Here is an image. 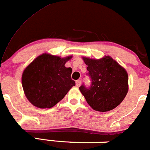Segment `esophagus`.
I'll list each match as a JSON object with an SVG mask.
<instances>
[{
	"instance_id": "esophagus-1",
	"label": "esophagus",
	"mask_w": 150,
	"mask_h": 150,
	"mask_svg": "<svg viewBox=\"0 0 150 150\" xmlns=\"http://www.w3.org/2000/svg\"><path fill=\"white\" fill-rule=\"evenodd\" d=\"M81 85V81L80 80H77L76 81V86L77 87H80Z\"/></svg>"
}]
</instances>
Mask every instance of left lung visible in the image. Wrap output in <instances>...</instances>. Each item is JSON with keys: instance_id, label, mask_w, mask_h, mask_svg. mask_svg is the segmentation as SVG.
I'll return each mask as SVG.
<instances>
[{"instance_id": "left-lung-1", "label": "left lung", "mask_w": 150, "mask_h": 150, "mask_svg": "<svg viewBox=\"0 0 150 150\" xmlns=\"http://www.w3.org/2000/svg\"><path fill=\"white\" fill-rule=\"evenodd\" d=\"M90 77L89 87H80L89 106L95 111H111L123 101L128 90L126 70L110 56L101 59L83 57Z\"/></svg>"}]
</instances>
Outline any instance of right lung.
<instances>
[{
	"label": "right lung",
	"mask_w": 150,
	"mask_h": 150,
	"mask_svg": "<svg viewBox=\"0 0 150 150\" xmlns=\"http://www.w3.org/2000/svg\"><path fill=\"white\" fill-rule=\"evenodd\" d=\"M71 58H61L44 53L25 68L22 84L31 104L38 108L53 107L75 85L71 79L72 68L65 66Z\"/></svg>",
	"instance_id": "add662e5"
}]
</instances>
